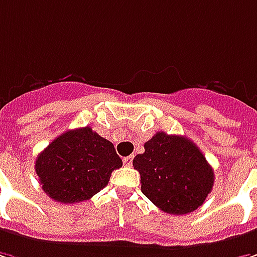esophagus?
I'll use <instances>...</instances> for the list:
<instances>
[{
  "mask_svg": "<svg viewBox=\"0 0 257 257\" xmlns=\"http://www.w3.org/2000/svg\"><path fill=\"white\" fill-rule=\"evenodd\" d=\"M132 159H134L132 156H126V158H123V165H125V166H131V165H132Z\"/></svg>",
  "mask_w": 257,
  "mask_h": 257,
  "instance_id": "34e87169",
  "label": "esophagus"
}]
</instances>
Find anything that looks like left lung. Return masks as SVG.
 I'll return each instance as SVG.
<instances>
[{"label": "left lung", "mask_w": 257, "mask_h": 257, "mask_svg": "<svg viewBox=\"0 0 257 257\" xmlns=\"http://www.w3.org/2000/svg\"><path fill=\"white\" fill-rule=\"evenodd\" d=\"M134 158L141 190L161 210L186 215L203 205L213 188V171L190 139L158 132Z\"/></svg>", "instance_id": "left-lung-1"}]
</instances>
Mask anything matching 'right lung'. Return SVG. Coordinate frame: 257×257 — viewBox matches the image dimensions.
<instances>
[{"instance_id": "obj_1", "label": "right lung", "mask_w": 257, "mask_h": 257, "mask_svg": "<svg viewBox=\"0 0 257 257\" xmlns=\"http://www.w3.org/2000/svg\"><path fill=\"white\" fill-rule=\"evenodd\" d=\"M122 159L92 128L71 129L55 138L35 161L44 192L61 203H76L103 189Z\"/></svg>"}]
</instances>
